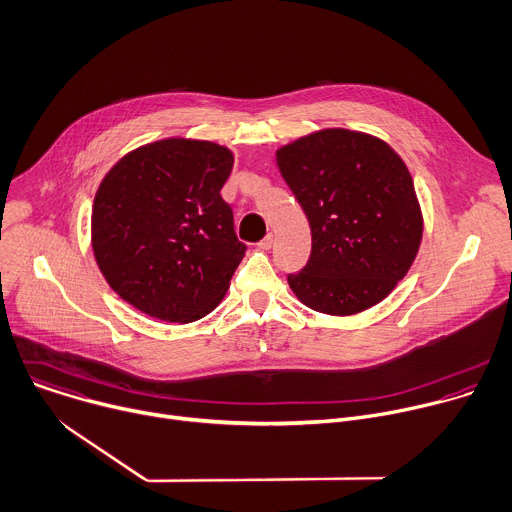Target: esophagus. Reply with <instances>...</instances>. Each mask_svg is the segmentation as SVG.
<instances>
[{
  "mask_svg": "<svg viewBox=\"0 0 512 512\" xmlns=\"http://www.w3.org/2000/svg\"><path fill=\"white\" fill-rule=\"evenodd\" d=\"M272 242H274V236H272V234H268L266 238H262V240L258 242V248H262V250H270V248H272Z\"/></svg>",
  "mask_w": 512,
  "mask_h": 512,
  "instance_id": "1",
  "label": "esophagus"
}]
</instances>
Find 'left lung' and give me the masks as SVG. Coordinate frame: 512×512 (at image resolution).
<instances>
[{"mask_svg": "<svg viewBox=\"0 0 512 512\" xmlns=\"http://www.w3.org/2000/svg\"><path fill=\"white\" fill-rule=\"evenodd\" d=\"M278 169L311 224L313 250L288 284L313 311L347 317L381 302L420 250L414 181L381 139L323 129L276 151Z\"/></svg>", "mask_w": 512, "mask_h": 512, "instance_id": "obj_1", "label": "left lung"}]
</instances>
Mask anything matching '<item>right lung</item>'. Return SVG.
<instances>
[{
	"instance_id": "right-lung-1",
	"label": "right lung",
	"mask_w": 512,
	"mask_h": 512,
	"mask_svg": "<svg viewBox=\"0 0 512 512\" xmlns=\"http://www.w3.org/2000/svg\"><path fill=\"white\" fill-rule=\"evenodd\" d=\"M230 149L163 139L117 161L92 206V250L109 286L141 313L191 323L222 302L246 254L220 189Z\"/></svg>"
}]
</instances>
